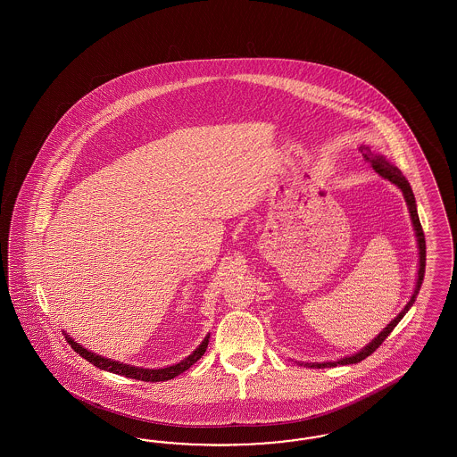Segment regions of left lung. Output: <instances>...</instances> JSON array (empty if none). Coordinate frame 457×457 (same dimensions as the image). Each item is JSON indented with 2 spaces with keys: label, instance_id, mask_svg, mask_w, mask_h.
I'll return each instance as SVG.
<instances>
[{
  "label": "left lung",
  "instance_id": "left-lung-1",
  "mask_svg": "<svg viewBox=\"0 0 457 457\" xmlns=\"http://www.w3.org/2000/svg\"><path fill=\"white\" fill-rule=\"evenodd\" d=\"M360 151L361 155L367 162H370V166L374 169L375 172L384 178V179L390 180L394 186H397L403 194V199L407 203V209H409V214H411V221H412V228H414L415 237H417V249H419V270H417V279H415V288L411 300L407 302V304L403 306L401 313L392 320L388 323L387 327L378 333L375 337L374 340L370 344L363 346L361 350H359L357 353H352V355H346L344 359L330 360V361H298L300 365H306V367H315V369H325V367H337V365H350V363H357L361 361L363 359H367L370 353H374L375 350L378 348V345H382V342L387 338L390 332L397 327V323L403 319V315L411 310V306L414 304L415 298H417V293L420 290V285H422V279H424V273H426V237H424V231H422V226L419 221V214H417V204H415L414 193H412V187L409 184V180L403 178V174L401 172L399 167L390 164L387 159L380 154H375L369 145H360Z\"/></svg>",
  "mask_w": 457,
  "mask_h": 457
}]
</instances>
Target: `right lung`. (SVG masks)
Here are the masks:
<instances>
[{
	"label": "right lung",
	"instance_id": "obj_1",
	"mask_svg": "<svg viewBox=\"0 0 457 457\" xmlns=\"http://www.w3.org/2000/svg\"><path fill=\"white\" fill-rule=\"evenodd\" d=\"M67 342H69L71 348L83 357L85 360H88L90 363H94L98 369L102 370H107L112 374L124 375L129 378H136V380H144V382H164V380H170L174 377L186 372L191 365H194L197 360L201 359L206 352L209 344V333L204 337V340L199 344V346L194 350L193 353L189 357H186L184 360H180L174 365H169V367H162V369H144V367H136V365H129L124 361H119V360L105 359L102 355H98L92 350H87L85 346L77 344L69 333L63 332Z\"/></svg>",
	"mask_w": 457,
	"mask_h": 457
}]
</instances>
